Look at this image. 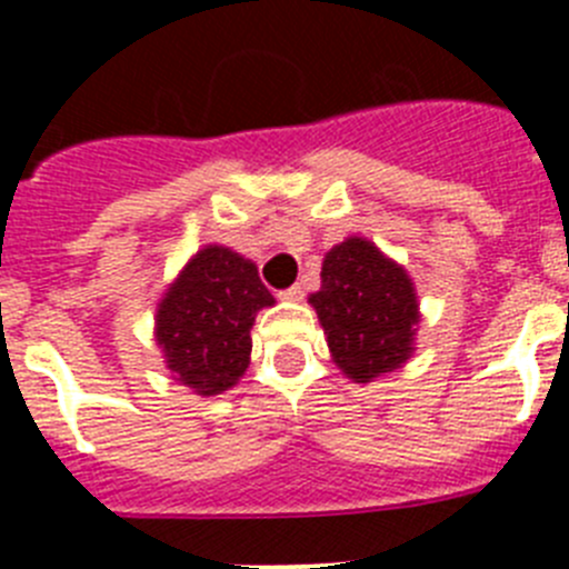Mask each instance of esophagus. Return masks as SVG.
<instances>
[{"label":"esophagus","mask_w":569,"mask_h":569,"mask_svg":"<svg viewBox=\"0 0 569 569\" xmlns=\"http://www.w3.org/2000/svg\"><path fill=\"white\" fill-rule=\"evenodd\" d=\"M281 299H290V301H299L301 296H305V284H301V281H296L293 288H288V290H281Z\"/></svg>","instance_id":"esophagus-1"}]
</instances>
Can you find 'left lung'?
<instances>
[{
  "mask_svg": "<svg viewBox=\"0 0 569 569\" xmlns=\"http://www.w3.org/2000/svg\"><path fill=\"white\" fill-rule=\"evenodd\" d=\"M330 356L347 379L373 381L413 356L419 299L413 279L373 241L350 236L321 261L310 296Z\"/></svg>",
  "mask_w": 569,
  "mask_h": 569,
  "instance_id": "1",
  "label": "left lung"
}]
</instances>
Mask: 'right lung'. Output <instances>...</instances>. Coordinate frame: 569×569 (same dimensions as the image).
<instances>
[{"label": "right lung", "mask_w": 569, "mask_h": 569, "mask_svg": "<svg viewBox=\"0 0 569 569\" xmlns=\"http://www.w3.org/2000/svg\"><path fill=\"white\" fill-rule=\"evenodd\" d=\"M273 296L250 259L208 244L184 264L156 308V345L170 379L199 396H219L250 365V328Z\"/></svg>", "instance_id": "obj_1"}]
</instances>
